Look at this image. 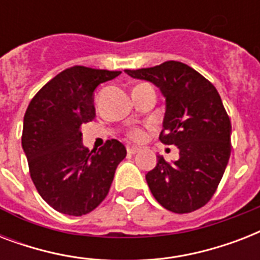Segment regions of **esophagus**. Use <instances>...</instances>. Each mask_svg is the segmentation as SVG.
I'll return each mask as SVG.
<instances>
[{
	"label": "esophagus",
	"instance_id": "34e87169",
	"mask_svg": "<svg viewBox=\"0 0 260 260\" xmlns=\"http://www.w3.org/2000/svg\"><path fill=\"white\" fill-rule=\"evenodd\" d=\"M128 154L129 155H135V154H138L139 151H140V148L139 147H128Z\"/></svg>",
	"mask_w": 260,
	"mask_h": 260
}]
</instances>
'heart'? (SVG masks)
<instances>
[{"label":"heart","instance_id":"heart-1","mask_svg":"<svg viewBox=\"0 0 260 260\" xmlns=\"http://www.w3.org/2000/svg\"><path fill=\"white\" fill-rule=\"evenodd\" d=\"M131 138L135 139V140H140L143 138V132L140 129H134L131 132Z\"/></svg>","mask_w":260,"mask_h":260}]
</instances>
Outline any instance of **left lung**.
<instances>
[{"instance_id":"left-lung-1","label":"left lung","mask_w":260,"mask_h":260,"mask_svg":"<svg viewBox=\"0 0 260 260\" xmlns=\"http://www.w3.org/2000/svg\"><path fill=\"white\" fill-rule=\"evenodd\" d=\"M125 74L160 90L166 108L159 139L179 151L173 163L159 155L146 174L151 193L174 213L200 209L217 189L231 155L232 126L220 94L200 73L175 60Z\"/></svg>"}]
</instances>
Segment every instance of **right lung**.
Returning <instances> with one entry per match:
<instances>
[{"instance_id": "1", "label": "right lung", "mask_w": 260, "mask_h": 260, "mask_svg": "<svg viewBox=\"0 0 260 260\" xmlns=\"http://www.w3.org/2000/svg\"><path fill=\"white\" fill-rule=\"evenodd\" d=\"M120 74L70 67L46 83L28 105L21 144L30 178L43 200L60 213L82 216L95 209L125 158V147L114 139L89 152L81 131L95 117V89Z\"/></svg>"}]
</instances>
